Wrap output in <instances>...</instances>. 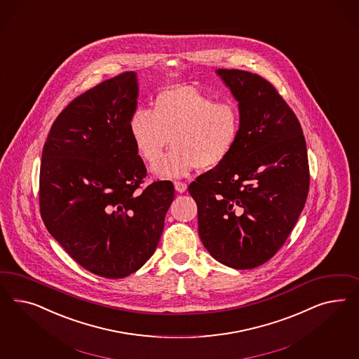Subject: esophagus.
Here are the masks:
<instances>
[{"label":"esophagus","instance_id":"obj_1","mask_svg":"<svg viewBox=\"0 0 359 359\" xmlns=\"http://www.w3.org/2000/svg\"><path fill=\"white\" fill-rule=\"evenodd\" d=\"M175 189L179 194H184L185 191H187V184L183 183V182H175Z\"/></svg>","mask_w":359,"mask_h":359}]
</instances>
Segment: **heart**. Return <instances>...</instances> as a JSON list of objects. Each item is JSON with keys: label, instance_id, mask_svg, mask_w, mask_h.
I'll list each match as a JSON object with an SVG mask.
<instances>
[{"label": "heart", "instance_id": "1", "mask_svg": "<svg viewBox=\"0 0 359 359\" xmlns=\"http://www.w3.org/2000/svg\"><path fill=\"white\" fill-rule=\"evenodd\" d=\"M241 111L231 101L215 98L188 86L167 88L156 95L152 110L131 113L129 133L137 154L154 163L168 144L174 149L152 165L165 179L183 177L196 168L212 170L224 163L241 135Z\"/></svg>", "mask_w": 359, "mask_h": 359}]
</instances>
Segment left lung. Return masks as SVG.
Masks as SVG:
<instances>
[{
	"label": "left lung",
	"instance_id": "8db88e82",
	"mask_svg": "<svg viewBox=\"0 0 359 359\" xmlns=\"http://www.w3.org/2000/svg\"><path fill=\"white\" fill-rule=\"evenodd\" d=\"M216 74L238 102L241 135L228 159L198 176L188 192L209 254L249 270L282 248L304 209L306 144L294 111L267 80L239 69Z\"/></svg>",
	"mask_w": 359,
	"mask_h": 359
}]
</instances>
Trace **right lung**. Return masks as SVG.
Instances as JSON below:
<instances>
[{
    "instance_id": "obj_1",
    "label": "right lung",
    "mask_w": 359,
    "mask_h": 359,
    "mask_svg": "<svg viewBox=\"0 0 359 359\" xmlns=\"http://www.w3.org/2000/svg\"><path fill=\"white\" fill-rule=\"evenodd\" d=\"M138 93L135 72L89 89L57 116L42 152L46 228L81 267L109 279L151 258L175 197L168 180L140 189L147 171L129 133Z\"/></svg>"
}]
</instances>
